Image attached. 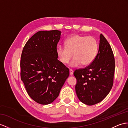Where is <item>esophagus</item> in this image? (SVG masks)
<instances>
[{"label": "esophagus", "mask_w": 128, "mask_h": 128, "mask_svg": "<svg viewBox=\"0 0 128 128\" xmlns=\"http://www.w3.org/2000/svg\"><path fill=\"white\" fill-rule=\"evenodd\" d=\"M70 76H73V70H71V69H70Z\"/></svg>", "instance_id": "obj_1"}]
</instances>
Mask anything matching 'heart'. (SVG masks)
Here are the masks:
<instances>
[{
	"instance_id": "b5f03b06",
	"label": "heart",
	"mask_w": 128,
	"mask_h": 128,
	"mask_svg": "<svg viewBox=\"0 0 128 128\" xmlns=\"http://www.w3.org/2000/svg\"><path fill=\"white\" fill-rule=\"evenodd\" d=\"M66 46H59L56 54L61 63L67 64L72 58L70 66L76 67L82 64L83 66L91 64L98 52V43L92 37L73 35L65 41Z\"/></svg>"
}]
</instances>
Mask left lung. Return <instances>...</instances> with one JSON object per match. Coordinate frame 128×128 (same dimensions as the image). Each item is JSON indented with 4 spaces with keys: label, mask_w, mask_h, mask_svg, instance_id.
<instances>
[{
    "label": "left lung",
    "mask_w": 128,
    "mask_h": 128,
    "mask_svg": "<svg viewBox=\"0 0 128 128\" xmlns=\"http://www.w3.org/2000/svg\"><path fill=\"white\" fill-rule=\"evenodd\" d=\"M115 62L110 45L101 34L99 50L90 66L74 71L76 91L82 103L92 105L100 102L112 88Z\"/></svg>",
    "instance_id": "left-lung-1"
}]
</instances>
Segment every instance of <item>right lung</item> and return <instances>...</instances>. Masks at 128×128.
Returning <instances> with one entry per match:
<instances>
[{
	"label": "right lung",
	"mask_w": 128,
	"mask_h": 128,
	"mask_svg": "<svg viewBox=\"0 0 128 128\" xmlns=\"http://www.w3.org/2000/svg\"><path fill=\"white\" fill-rule=\"evenodd\" d=\"M61 34L57 30L37 32L22 53L21 80L31 98L40 104L53 102L69 76V69L58 60L56 51Z\"/></svg>",
	"instance_id": "1"
}]
</instances>
